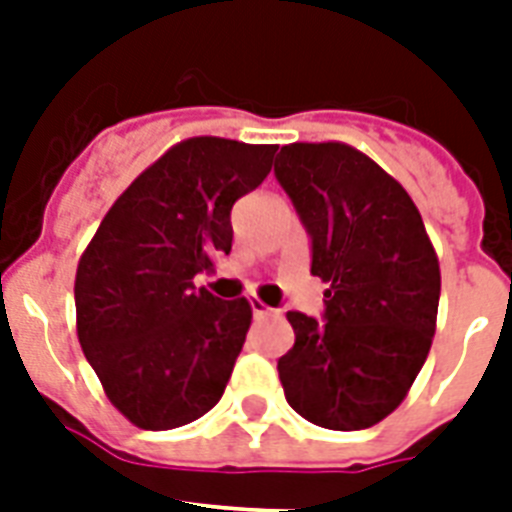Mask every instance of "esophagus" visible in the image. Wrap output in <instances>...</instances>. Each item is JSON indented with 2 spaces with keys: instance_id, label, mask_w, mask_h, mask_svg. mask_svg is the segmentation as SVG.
Listing matches in <instances>:
<instances>
[{
  "instance_id": "esophagus-1",
  "label": "esophagus",
  "mask_w": 512,
  "mask_h": 512,
  "mask_svg": "<svg viewBox=\"0 0 512 512\" xmlns=\"http://www.w3.org/2000/svg\"><path fill=\"white\" fill-rule=\"evenodd\" d=\"M249 305H252V316H255L257 321L265 319V316H268V313H271V308H268V305L260 303V300H252V303H249Z\"/></svg>"
}]
</instances>
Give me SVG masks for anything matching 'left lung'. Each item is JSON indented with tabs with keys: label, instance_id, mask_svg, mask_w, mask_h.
Instances as JSON below:
<instances>
[{
	"label": "left lung",
	"instance_id": "8db88e82",
	"mask_svg": "<svg viewBox=\"0 0 512 512\" xmlns=\"http://www.w3.org/2000/svg\"><path fill=\"white\" fill-rule=\"evenodd\" d=\"M276 180L327 281L324 321L289 311L279 358L289 406L313 425L364 430L406 398L436 332L441 271L420 209L380 164L345 143H292Z\"/></svg>",
	"mask_w": 512,
	"mask_h": 512
}]
</instances>
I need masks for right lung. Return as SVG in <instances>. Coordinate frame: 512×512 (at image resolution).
Masks as SVG:
<instances>
[{
    "mask_svg": "<svg viewBox=\"0 0 512 512\" xmlns=\"http://www.w3.org/2000/svg\"><path fill=\"white\" fill-rule=\"evenodd\" d=\"M276 146L188 138L108 209L76 268V332L108 401L143 430L199 420L220 401L252 308L193 276L231 252V209L271 172Z\"/></svg>",
    "mask_w": 512,
    "mask_h": 512,
    "instance_id": "1",
    "label": "right lung"
}]
</instances>
